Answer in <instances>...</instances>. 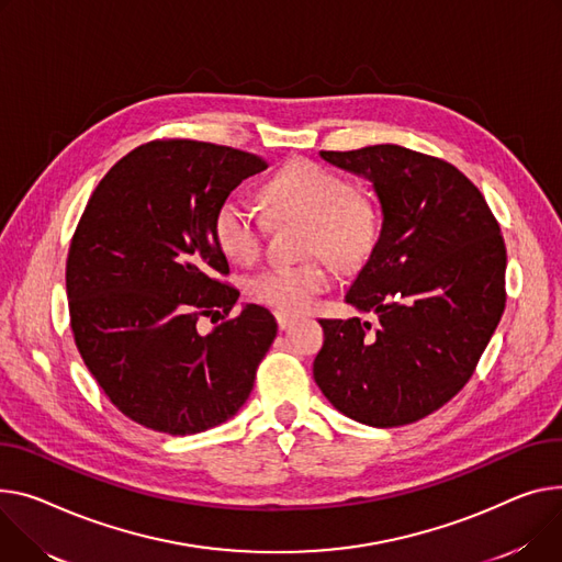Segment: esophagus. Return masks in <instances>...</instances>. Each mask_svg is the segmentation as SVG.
<instances>
[{
    "label": "esophagus",
    "instance_id": "1",
    "mask_svg": "<svg viewBox=\"0 0 562 562\" xmlns=\"http://www.w3.org/2000/svg\"><path fill=\"white\" fill-rule=\"evenodd\" d=\"M276 318H278V327H280V329H289V327L293 325V316H289V314L278 312V314H276Z\"/></svg>",
    "mask_w": 562,
    "mask_h": 562
}]
</instances>
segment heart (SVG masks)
<instances>
[{
	"label": "heart",
	"mask_w": 562,
	"mask_h": 562,
	"mask_svg": "<svg viewBox=\"0 0 562 562\" xmlns=\"http://www.w3.org/2000/svg\"><path fill=\"white\" fill-rule=\"evenodd\" d=\"M261 201L273 221L301 218L312 226L307 252L325 255L339 269H357L378 241V212L357 196L352 184L325 167L307 160L289 162L265 187ZM218 250L237 265H250L261 252L267 218H261L241 199L221 201L212 218ZM329 286L325 261L301 267H273L250 280L255 301L282 314H303L314 297Z\"/></svg>",
	"instance_id": "heart-1"
}]
</instances>
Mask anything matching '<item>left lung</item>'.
Segmentation results:
<instances>
[{
	"label": "left lung",
	"instance_id": "obj_1",
	"mask_svg": "<svg viewBox=\"0 0 562 562\" xmlns=\"http://www.w3.org/2000/svg\"><path fill=\"white\" fill-rule=\"evenodd\" d=\"M321 158L372 184L382 231L346 303L370 321L321 318L314 380L344 416L416 423L472 378L504 314L506 246L476 187L450 162L397 144Z\"/></svg>",
	"mask_w": 562,
	"mask_h": 562
}]
</instances>
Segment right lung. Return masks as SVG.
Instances as JSON below:
<instances>
[{
  "mask_svg": "<svg viewBox=\"0 0 562 562\" xmlns=\"http://www.w3.org/2000/svg\"><path fill=\"white\" fill-rule=\"evenodd\" d=\"M267 162L194 139L137 146L97 184L67 255L77 348L124 416L190 436L233 418L248 400L278 323L259 305L210 334L196 323L231 314L239 291L214 241L221 201Z\"/></svg>",
  "mask_w": 562,
  "mask_h": 562,
  "instance_id": "obj_1",
  "label": "right lung"
}]
</instances>
